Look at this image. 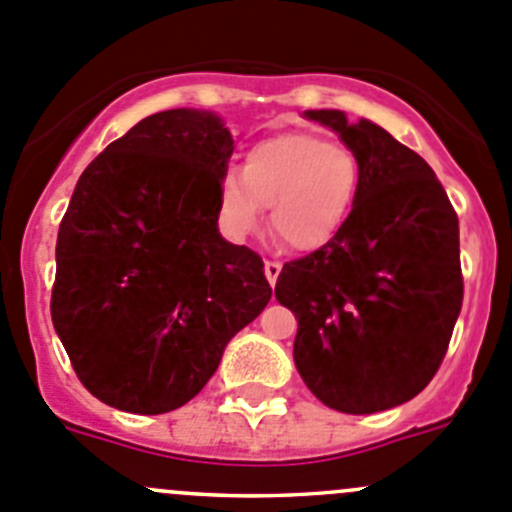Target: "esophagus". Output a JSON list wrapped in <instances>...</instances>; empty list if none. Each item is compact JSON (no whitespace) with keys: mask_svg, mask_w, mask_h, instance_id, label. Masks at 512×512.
I'll use <instances>...</instances> for the list:
<instances>
[{"mask_svg":"<svg viewBox=\"0 0 512 512\" xmlns=\"http://www.w3.org/2000/svg\"><path fill=\"white\" fill-rule=\"evenodd\" d=\"M263 271H266V278H268V283H271V288L276 286L278 273H281V263H278V261H266Z\"/></svg>","mask_w":512,"mask_h":512,"instance_id":"1","label":"esophagus"}]
</instances>
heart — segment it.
Segmentation results:
<instances>
[{
    "instance_id": "1",
    "label": "heart",
    "mask_w": 512,
    "mask_h": 512,
    "mask_svg": "<svg viewBox=\"0 0 512 512\" xmlns=\"http://www.w3.org/2000/svg\"><path fill=\"white\" fill-rule=\"evenodd\" d=\"M358 161L346 146L313 134H276L244 156L241 174L224 171L216 186V216L229 239L258 229L268 206L271 229L288 249L331 244L358 199Z\"/></svg>"
}]
</instances>
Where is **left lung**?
<instances>
[{
	"instance_id": "left-lung-1",
	"label": "left lung",
	"mask_w": 512,
	"mask_h": 512,
	"mask_svg": "<svg viewBox=\"0 0 512 512\" xmlns=\"http://www.w3.org/2000/svg\"><path fill=\"white\" fill-rule=\"evenodd\" d=\"M356 156L358 199L331 244L283 266L276 298L298 321L293 361L341 413L411 401L438 371L463 306L458 216L433 169L386 129L303 111Z\"/></svg>"
}]
</instances>
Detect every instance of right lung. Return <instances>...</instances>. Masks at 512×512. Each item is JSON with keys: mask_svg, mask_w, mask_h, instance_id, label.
Listing matches in <instances>:
<instances>
[{"mask_svg": "<svg viewBox=\"0 0 512 512\" xmlns=\"http://www.w3.org/2000/svg\"><path fill=\"white\" fill-rule=\"evenodd\" d=\"M231 154L216 111L169 109L79 176L57 236L52 321L106 406L159 416L189 403L271 298L261 256L219 231Z\"/></svg>", "mask_w": 512, "mask_h": 512, "instance_id": "1", "label": "right lung"}]
</instances>
